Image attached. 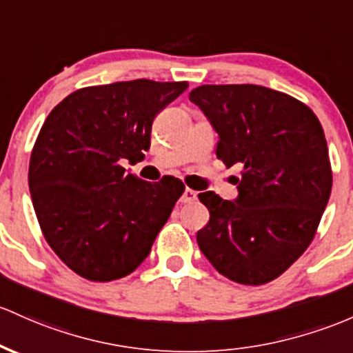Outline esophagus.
<instances>
[{
	"label": "esophagus",
	"mask_w": 353,
	"mask_h": 353,
	"mask_svg": "<svg viewBox=\"0 0 353 353\" xmlns=\"http://www.w3.org/2000/svg\"><path fill=\"white\" fill-rule=\"evenodd\" d=\"M197 199V192L192 191V189L185 188L183 196H181V203L185 204V203H192V201Z\"/></svg>",
	"instance_id": "esophagus-1"
}]
</instances>
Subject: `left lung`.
Wrapping results in <instances>:
<instances>
[{
	"label": "left lung",
	"mask_w": 353,
	"mask_h": 353,
	"mask_svg": "<svg viewBox=\"0 0 353 353\" xmlns=\"http://www.w3.org/2000/svg\"><path fill=\"white\" fill-rule=\"evenodd\" d=\"M219 135L216 156L239 164L238 197L201 192L209 221L199 250L223 276L265 285L313 241L332 192V168L312 108L261 85H201L189 94Z\"/></svg>",
	"instance_id": "1"
}]
</instances>
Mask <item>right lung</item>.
Wrapping results in <instances>:
<instances>
[{
	"mask_svg": "<svg viewBox=\"0 0 353 353\" xmlns=\"http://www.w3.org/2000/svg\"><path fill=\"white\" fill-rule=\"evenodd\" d=\"M188 82L130 80L79 88L46 117L28 184L41 233L79 276L112 281L141 266L185 185L147 183L122 162L144 159L156 115Z\"/></svg>",
	"mask_w": 353,
	"mask_h": 353,
	"instance_id": "add662e5",
	"label": "right lung"
}]
</instances>
